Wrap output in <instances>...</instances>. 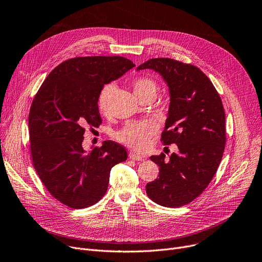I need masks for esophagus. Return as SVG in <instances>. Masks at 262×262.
Here are the masks:
<instances>
[{
  "label": "esophagus",
  "mask_w": 262,
  "mask_h": 262,
  "mask_svg": "<svg viewBox=\"0 0 262 262\" xmlns=\"http://www.w3.org/2000/svg\"><path fill=\"white\" fill-rule=\"evenodd\" d=\"M129 158L133 159V160H142V159H143L142 156L138 155V154L135 153V152H130V153H129Z\"/></svg>",
  "instance_id": "1"
}]
</instances>
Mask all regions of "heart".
Here are the masks:
<instances>
[{
	"label": "heart",
	"mask_w": 262,
	"mask_h": 262,
	"mask_svg": "<svg viewBox=\"0 0 262 262\" xmlns=\"http://www.w3.org/2000/svg\"><path fill=\"white\" fill-rule=\"evenodd\" d=\"M133 88L135 94L140 98V96L145 94H155L157 86L155 80L152 78L138 77L133 81ZM113 91V85H107L102 90L99 99V108L101 112L104 113L107 109V105L110 98H112ZM157 128V124L153 120L129 122L119 132H117L116 138L121 143L127 145L135 150L144 152L147 148L149 139L156 134Z\"/></svg>",
	"instance_id": "heart-1"
}]
</instances>
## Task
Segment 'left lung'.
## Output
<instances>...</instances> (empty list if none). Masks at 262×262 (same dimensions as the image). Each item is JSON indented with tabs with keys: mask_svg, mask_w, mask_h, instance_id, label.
<instances>
[{
	"mask_svg": "<svg viewBox=\"0 0 262 262\" xmlns=\"http://www.w3.org/2000/svg\"><path fill=\"white\" fill-rule=\"evenodd\" d=\"M143 69H153L169 86V116L160 140L178 147L169 161L163 153L150 157L158 164L159 175L146 185V194L164 207H182L202 194L222 160L224 107L211 80L193 64L160 57L148 59L137 70Z\"/></svg>",
	"mask_w": 262,
	"mask_h": 262,
	"instance_id": "1",
	"label": "left lung"
}]
</instances>
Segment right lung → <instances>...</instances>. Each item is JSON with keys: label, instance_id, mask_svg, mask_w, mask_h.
I'll use <instances>...</instances> for the list:
<instances>
[{"label": "right lung", "instance_id": "1", "mask_svg": "<svg viewBox=\"0 0 262 262\" xmlns=\"http://www.w3.org/2000/svg\"><path fill=\"white\" fill-rule=\"evenodd\" d=\"M122 56L74 57L58 64L35 94L29 115L33 166L53 198L74 209L106 193L110 170L127 159L123 145L107 140L86 152V128L102 124L98 101L104 85L129 69Z\"/></svg>", "mask_w": 262, "mask_h": 262}]
</instances>
